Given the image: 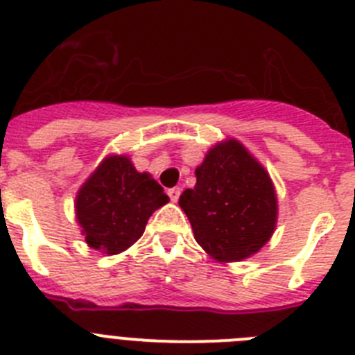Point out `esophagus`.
<instances>
[{
    "mask_svg": "<svg viewBox=\"0 0 355 355\" xmlns=\"http://www.w3.org/2000/svg\"><path fill=\"white\" fill-rule=\"evenodd\" d=\"M168 197H171L172 202H175V200L180 199V195H181V188L180 187H174V188H168Z\"/></svg>",
    "mask_w": 355,
    "mask_h": 355,
    "instance_id": "obj_1",
    "label": "esophagus"
}]
</instances>
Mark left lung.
<instances>
[{
	"label": "left lung",
	"mask_w": 355,
	"mask_h": 355,
	"mask_svg": "<svg viewBox=\"0 0 355 355\" xmlns=\"http://www.w3.org/2000/svg\"><path fill=\"white\" fill-rule=\"evenodd\" d=\"M195 178L180 206L197 243L222 262L259 252L276 225V193L264 167L239 142L227 141L207 153Z\"/></svg>",
	"instance_id": "obj_1"
}]
</instances>
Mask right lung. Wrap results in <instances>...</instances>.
<instances>
[{"label":"right lung","mask_w":355,"mask_h":355,"mask_svg":"<svg viewBox=\"0 0 355 355\" xmlns=\"http://www.w3.org/2000/svg\"><path fill=\"white\" fill-rule=\"evenodd\" d=\"M167 200L164 188L126 156H109L79 190L77 220L91 248L116 255L137 241Z\"/></svg>","instance_id":"obj_1"}]
</instances>
